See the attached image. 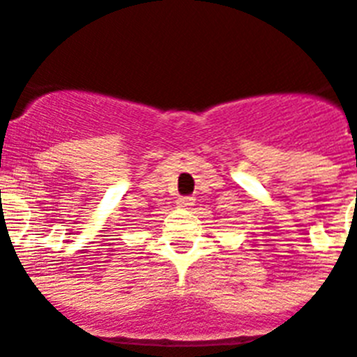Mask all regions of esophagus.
Returning a JSON list of instances; mask_svg holds the SVG:
<instances>
[{
	"mask_svg": "<svg viewBox=\"0 0 357 357\" xmlns=\"http://www.w3.org/2000/svg\"><path fill=\"white\" fill-rule=\"evenodd\" d=\"M176 204H178V206H184V208L193 206V204H195V197H192V195L178 197V199H176Z\"/></svg>",
	"mask_w": 357,
	"mask_h": 357,
	"instance_id": "34e87169",
	"label": "esophagus"
}]
</instances>
